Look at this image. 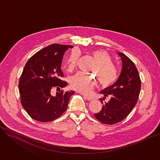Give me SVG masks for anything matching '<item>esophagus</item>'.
Returning <instances> with one entry per match:
<instances>
[{"label":"esophagus","mask_w":160,"mask_h":160,"mask_svg":"<svg viewBox=\"0 0 160 160\" xmlns=\"http://www.w3.org/2000/svg\"><path fill=\"white\" fill-rule=\"evenodd\" d=\"M83 97H84V98L86 100H93V98H92V97H90V96H88V95H84Z\"/></svg>","instance_id":"1"}]
</instances>
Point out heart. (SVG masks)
Returning a JSON list of instances; mask_svg holds the SVG:
<instances>
[{
  "instance_id": "heart-1",
  "label": "heart",
  "mask_w": 160,
  "mask_h": 160,
  "mask_svg": "<svg viewBox=\"0 0 160 160\" xmlns=\"http://www.w3.org/2000/svg\"><path fill=\"white\" fill-rule=\"evenodd\" d=\"M92 55L95 63L92 72L98 78L99 83L103 87H108L114 83L118 78V71L113 64L112 59L109 53L104 50L93 51ZM79 57V52L73 50L67 60V67L69 70L74 69ZM71 86L82 93H89L97 83L96 77L82 72H78L70 79Z\"/></svg>"
}]
</instances>
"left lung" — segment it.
Instances as JSON below:
<instances>
[{
  "label": "left lung",
  "mask_w": 160,
  "mask_h": 160,
  "mask_svg": "<svg viewBox=\"0 0 160 160\" xmlns=\"http://www.w3.org/2000/svg\"><path fill=\"white\" fill-rule=\"evenodd\" d=\"M122 60V70L117 81L112 86L100 92L110 98L103 103L102 110L94 114L96 119L103 124L114 125L127 118L133 110L139 96L141 81L134 63L124 53L118 52Z\"/></svg>",
  "instance_id": "1"
}]
</instances>
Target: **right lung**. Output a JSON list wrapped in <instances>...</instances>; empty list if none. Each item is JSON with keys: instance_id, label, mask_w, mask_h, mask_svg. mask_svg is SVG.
Returning <instances> with one entry per match:
<instances>
[{"instance_id": "add662e5", "label": "right lung", "mask_w": 160, "mask_h": 160, "mask_svg": "<svg viewBox=\"0 0 160 160\" xmlns=\"http://www.w3.org/2000/svg\"><path fill=\"white\" fill-rule=\"evenodd\" d=\"M72 46L53 44L33 55L27 62L19 81L21 103L33 119L49 122L59 118L67 109L74 91L60 90L55 96L51 92L54 88H63L61 69L65 52Z\"/></svg>"}]
</instances>
